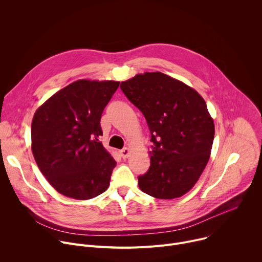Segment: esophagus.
Wrapping results in <instances>:
<instances>
[{
  "instance_id": "obj_1",
  "label": "esophagus",
  "mask_w": 262,
  "mask_h": 262,
  "mask_svg": "<svg viewBox=\"0 0 262 262\" xmlns=\"http://www.w3.org/2000/svg\"><path fill=\"white\" fill-rule=\"evenodd\" d=\"M129 149L128 148H123V149H121V150L119 151V154H120V157L122 158V159H126V158H128V156H129Z\"/></svg>"
}]
</instances>
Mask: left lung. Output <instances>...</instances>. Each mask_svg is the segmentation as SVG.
Listing matches in <instances>:
<instances>
[{"label":"left lung","instance_id":"8db88e82","mask_svg":"<svg viewBox=\"0 0 262 262\" xmlns=\"http://www.w3.org/2000/svg\"><path fill=\"white\" fill-rule=\"evenodd\" d=\"M120 88L142 112L151 134L150 167L138 177L141 191L158 199L188 193L209 160L214 137L204 99L159 71L137 74Z\"/></svg>","mask_w":262,"mask_h":262}]
</instances>
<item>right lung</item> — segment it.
I'll return each instance as SVG.
<instances>
[{
	"label": "right lung",
	"mask_w": 262,
	"mask_h": 262,
	"mask_svg": "<svg viewBox=\"0 0 262 262\" xmlns=\"http://www.w3.org/2000/svg\"><path fill=\"white\" fill-rule=\"evenodd\" d=\"M119 87L115 81L73 82L35 112L32 152L60 194L87 200L103 193L116 161L99 142L103 108Z\"/></svg>",
	"instance_id": "1"
}]
</instances>
